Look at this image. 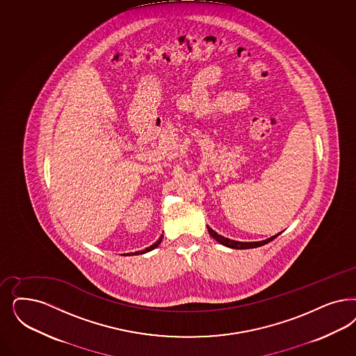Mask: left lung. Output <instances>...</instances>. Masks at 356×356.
Wrapping results in <instances>:
<instances>
[{"instance_id": "left-lung-1", "label": "left lung", "mask_w": 356, "mask_h": 356, "mask_svg": "<svg viewBox=\"0 0 356 356\" xmlns=\"http://www.w3.org/2000/svg\"><path fill=\"white\" fill-rule=\"evenodd\" d=\"M208 232L217 242H220L221 245H227V247H230V248H238V250H245V248H255V247H260V245H267V243H270V241H273L276 236H279V234H276V235H273V236H270L268 239H266V241H260V242H236V241H232V239H229V238H225V236H222L220 234L216 233L214 230H211L210 227H208Z\"/></svg>"}]
</instances>
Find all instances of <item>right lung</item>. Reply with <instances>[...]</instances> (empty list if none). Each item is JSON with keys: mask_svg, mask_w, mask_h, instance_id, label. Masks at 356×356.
Masks as SVG:
<instances>
[{"mask_svg": "<svg viewBox=\"0 0 356 356\" xmlns=\"http://www.w3.org/2000/svg\"><path fill=\"white\" fill-rule=\"evenodd\" d=\"M161 238H163V236H160L159 239H158V241H156V242H155V243H154V245H149V247H147V248H145V250H143V251H139V252H135V255H136V254H145V252H148V251H151V250H154V248H155V247H158V245H159L160 242H161ZM127 255H129V254H127Z\"/></svg>", "mask_w": 356, "mask_h": 356, "instance_id": "obj_1", "label": "right lung"}]
</instances>
